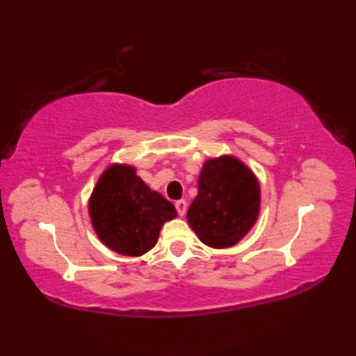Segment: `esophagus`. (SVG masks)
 I'll return each mask as SVG.
<instances>
[{"mask_svg":"<svg viewBox=\"0 0 356 356\" xmlns=\"http://www.w3.org/2000/svg\"><path fill=\"white\" fill-rule=\"evenodd\" d=\"M174 206H176V210H177V213H179L180 216H184V215L186 213V202H185L184 200H180V201H176V204H174Z\"/></svg>","mask_w":356,"mask_h":356,"instance_id":"esophagus-1","label":"esophagus"}]
</instances>
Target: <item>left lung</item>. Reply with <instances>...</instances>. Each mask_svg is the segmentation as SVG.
<instances>
[{
	"label": "left lung",
	"instance_id": "left-lung-1",
	"mask_svg": "<svg viewBox=\"0 0 356 356\" xmlns=\"http://www.w3.org/2000/svg\"><path fill=\"white\" fill-rule=\"evenodd\" d=\"M259 202V184L248 168L234 156L212 159L202 168L186 220L202 243L229 248L256 222Z\"/></svg>",
	"mask_w": 356,
	"mask_h": 356
}]
</instances>
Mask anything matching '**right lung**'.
Masks as SVG:
<instances>
[{
	"instance_id": "obj_1",
	"label": "right lung",
	"mask_w": 356,
	"mask_h": 356,
	"mask_svg": "<svg viewBox=\"0 0 356 356\" xmlns=\"http://www.w3.org/2000/svg\"><path fill=\"white\" fill-rule=\"evenodd\" d=\"M89 213L102 242L125 256H141L154 248L161 226L177 216L170 201L124 165H113L102 174Z\"/></svg>"
}]
</instances>
